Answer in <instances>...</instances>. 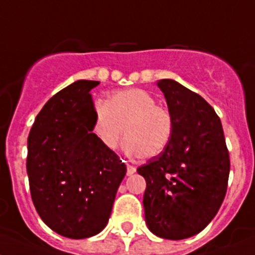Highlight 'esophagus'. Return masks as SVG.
Listing matches in <instances>:
<instances>
[{"mask_svg": "<svg viewBox=\"0 0 255 255\" xmlns=\"http://www.w3.org/2000/svg\"><path fill=\"white\" fill-rule=\"evenodd\" d=\"M134 172H136V168L133 167V166H131V164H128L127 166V175L129 176V175H133Z\"/></svg>", "mask_w": 255, "mask_h": 255, "instance_id": "1", "label": "esophagus"}]
</instances>
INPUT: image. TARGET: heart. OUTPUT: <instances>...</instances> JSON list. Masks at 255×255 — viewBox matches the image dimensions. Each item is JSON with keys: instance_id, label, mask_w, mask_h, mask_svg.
<instances>
[{"instance_id": "obj_1", "label": "heart", "mask_w": 255, "mask_h": 255, "mask_svg": "<svg viewBox=\"0 0 255 255\" xmlns=\"http://www.w3.org/2000/svg\"><path fill=\"white\" fill-rule=\"evenodd\" d=\"M92 132L108 150H115L126 133V151L140 159H151L171 144L175 121L168 109L157 105L153 95L131 88L115 92L105 104L96 105Z\"/></svg>"}]
</instances>
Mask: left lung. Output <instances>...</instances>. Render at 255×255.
<instances>
[{
    "label": "left lung",
    "mask_w": 255,
    "mask_h": 255,
    "mask_svg": "<svg viewBox=\"0 0 255 255\" xmlns=\"http://www.w3.org/2000/svg\"><path fill=\"white\" fill-rule=\"evenodd\" d=\"M175 132L163 153L137 168L145 177V220L162 239L181 240L204 230L223 202L230 154L219 117L200 95L163 79Z\"/></svg>",
    "instance_id": "1"
}]
</instances>
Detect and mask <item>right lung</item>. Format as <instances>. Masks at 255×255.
I'll list each match as a JSON object with an SVG mask.
<instances>
[{
  "instance_id": "add662e5",
  "label": "right lung",
  "mask_w": 255,
  "mask_h": 255,
  "mask_svg": "<svg viewBox=\"0 0 255 255\" xmlns=\"http://www.w3.org/2000/svg\"><path fill=\"white\" fill-rule=\"evenodd\" d=\"M100 81L78 80L45 104L28 136L27 172L38 215L54 232L87 239L108 224L127 167L92 132L89 95Z\"/></svg>"
}]
</instances>
